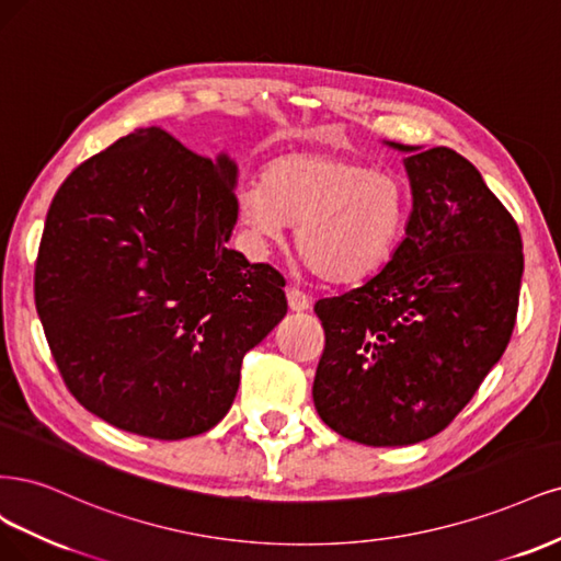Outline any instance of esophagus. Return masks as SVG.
Returning <instances> with one entry per match:
<instances>
[{
  "label": "esophagus",
  "mask_w": 561,
  "mask_h": 561,
  "mask_svg": "<svg viewBox=\"0 0 561 561\" xmlns=\"http://www.w3.org/2000/svg\"><path fill=\"white\" fill-rule=\"evenodd\" d=\"M286 300H288V307H291L294 312H305L307 307H310V298H307L296 286L286 288Z\"/></svg>",
  "instance_id": "obj_1"
}]
</instances>
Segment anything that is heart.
<instances>
[{"mask_svg": "<svg viewBox=\"0 0 561 561\" xmlns=\"http://www.w3.org/2000/svg\"><path fill=\"white\" fill-rule=\"evenodd\" d=\"M238 209L261 244L298 226L296 249L317 277L358 284L399 251L410 191L401 176L347 156L286 153L267 162L263 184L240 191Z\"/></svg>", "mask_w": 561, "mask_h": 561, "instance_id": "heart-1", "label": "heart"}]
</instances>
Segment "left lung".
<instances>
[{"label": "left lung", "instance_id": "left-lung-1", "mask_svg": "<svg viewBox=\"0 0 561 561\" xmlns=\"http://www.w3.org/2000/svg\"><path fill=\"white\" fill-rule=\"evenodd\" d=\"M387 144L408 153L405 238L364 286L314 305V408L373 447L436 436L473 399L511 342L524 270L519 228L471 162Z\"/></svg>", "mask_w": 561, "mask_h": 561}]
</instances>
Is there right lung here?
Segmentation results:
<instances>
[{
	"label": "right lung",
	"instance_id": "right-lung-1",
	"mask_svg": "<svg viewBox=\"0 0 561 561\" xmlns=\"http://www.w3.org/2000/svg\"><path fill=\"white\" fill-rule=\"evenodd\" d=\"M238 165L139 128L53 197L34 302L71 396L137 436L219 424L244 354L286 314L284 277L228 249Z\"/></svg>",
	"mask_w": 561,
	"mask_h": 561
}]
</instances>
